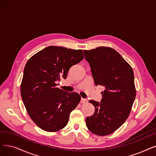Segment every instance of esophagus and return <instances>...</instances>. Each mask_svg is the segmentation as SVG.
<instances>
[{
	"mask_svg": "<svg viewBox=\"0 0 156 156\" xmlns=\"http://www.w3.org/2000/svg\"><path fill=\"white\" fill-rule=\"evenodd\" d=\"M81 103H86L87 102V100L86 99H83V98H82L81 99Z\"/></svg>",
	"mask_w": 156,
	"mask_h": 156,
	"instance_id": "34e87169",
	"label": "esophagus"
}]
</instances>
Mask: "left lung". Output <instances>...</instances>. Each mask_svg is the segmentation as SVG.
<instances>
[{
	"mask_svg": "<svg viewBox=\"0 0 156 156\" xmlns=\"http://www.w3.org/2000/svg\"><path fill=\"white\" fill-rule=\"evenodd\" d=\"M96 86H104L101 103L89 102L94 113L86 118L89 130L99 136H106L117 130L129 115L136 98L134 73L131 66L110 47L99 46L83 50Z\"/></svg>",
	"mask_w": 156,
	"mask_h": 156,
	"instance_id": "1",
	"label": "left lung"
}]
</instances>
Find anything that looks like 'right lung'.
Instances as JSON below:
<instances>
[{"mask_svg":"<svg viewBox=\"0 0 156 156\" xmlns=\"http://www.w3.org/2000/svg\"><path fill=\"white\" fill-rule=\"evenodd\" d=\"M83 58L82 50L50 46L27 62L20 92L29 115L41 129L56 132L68 122L81 97L76 92L60 89L57 82L61 78L66 79L71 67Z\"/></svg>","mask_w":156,"mask_h":156,"instance_id":"1","label":"right lung"}]
</instances>
